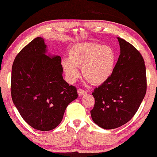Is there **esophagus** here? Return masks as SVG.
Masks as SVG:
<instances>
[{
	"instance_id": "34e87169",
	"label": "esophagus",
	"mask_w": 157,
	"mask_h": 157,
	"mask_svg": "<svg viewBox=\"0 0 157 157\" xmlns=\"http://www.w3.org/2000/svg\"><path fill=\"white\" fill-rule=\"evenodd\" d=\"M78 95L79 96H83L84 95H86V94H87V91L85 90H82V89H78Z\"/></svg>"
}]
</instances>
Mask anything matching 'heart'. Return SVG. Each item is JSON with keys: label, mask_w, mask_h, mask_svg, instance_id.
I'll list each match as a JSON object with an SVG mask.
<instances>
[{"label": "heart", "mask_w": 157, "mask_h": 157, "mask_svg": "<svg viewBox=\"0 0 157 157\" xmlns=\"http://www.w3.org/2000/svg\"><path fill=\"white\" fill-rule=\"evenodd\" d=\"M117 54L113 47L94 42L74 45L68 53V59L62 66L70 82H75L80 75L82 67L84 78L92 84L101 85L110 79L115 70Z\"/></svg>", "instance_id": "heart-1"}]
</instances>
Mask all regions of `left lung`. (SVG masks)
Wrapping results in <instances>:
<instances>
[{"instance_id":"1","label":"left lung","mask_w":157,"mask_h":157,"mask_svg":"<svg viewBox=\"0 0 157 157\" xmlns=\"http://www.w3.org/2000/svg\"><path fill=\"white\" fill-rule=\"evenodd\" d=\"M120 55L110 79L95 88V106L90 111L95 123L104 129L119 128L135 115L147 88L146 66L139 51L117 38Z\"/></svg>"}]
</instances>
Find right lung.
Returning a JSON list of instances; mask_svg holds the SVG:
<instances>
[{"label":"right lung","instance_id":"add662e5","mask_svg":"<svg viewBox=\"0 0 157 157\" xmlns=\"http://www.w3.org/2000/svg\"><path fill=\"white\" fill-rule=\"evenodd\" d=\"M47 51L43 38L33 39L16 56L11 69L13 104L29 126L41 131L58 126L68 105L78 98L77 88L62 77L60 56Z\"/></svg>","mask_w":157,"mask_h":157}]
</instances>
